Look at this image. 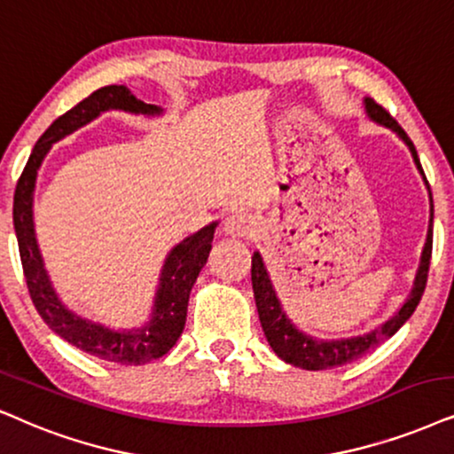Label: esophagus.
<instances>
[{
	"instance_id": "obj_1",
	"label": "esophagus",
	"mask_w": 454,
	"mask_h": 454,
	"mask_svg": "<svg viewBox=\"0 0 454 454\" xmlns=\"http://www.w3.org/2000/svg\"><path fill=\"white\" fill-rule=\"evenodd\" d=\"M223 229H225L227 235H233V238H252L258 231V223L254 216L246 213H235L227 216L225 227Z\"/></svg>"
}]
</instances>
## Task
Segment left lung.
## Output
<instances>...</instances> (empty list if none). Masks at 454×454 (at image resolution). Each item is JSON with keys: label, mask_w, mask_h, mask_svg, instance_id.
<instances>
[{"label": "left lung", "mask_w": 454, "mask_h": 454, "mask_svg": "<svg viewBox=\"0 0 454 454\" xmlns=\"http://www.w3.org/2000/svg\"><path fill=\"white\" fill-rule=\"evenodd\" d=\"M364 108H367V114L371 119L378 121L380 125H386L387 129H392V131H396L400 135V139L409 145L411 154L415 158L417 168H419L423 175L419 156H417L413 141L409 139V135L404 133V129L392 119L390 112L371 98L364 99ZM423 179H426V175H423ZM432 221H434V206H432ZM432 221H429V233H427L426 248H423L421 267L417 270L415 287L411 290L407 302L400 306L398 313L394 315L392 319H387L384 325H380L378 329H373V332L364 335H358V338H348V340H329L327 342V340H317L302 332H298V329L290 323V319H287L284 310H281V304L278 296H275L273 286H270V279L267 275V269H264L262 264V258L258 252H254V256H252V287H254L256 309H258V317H261L262 332L267 335V342L270 344V348L275 350V355L300 369H309V371L333 369V367H342V364L356 361V358L367 355L369 350L378 348V346L381 342H386L387 338H392V335L409 321V317L415 313L417 304H419L423 292H426L429 261H432V241H434Z\"/></svg>", "instance_id": "left-lung-1"}]
</instances>
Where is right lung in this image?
<instances>
[{"label":"right lung","instance_id":"obj_1","mask_svg":"<svg viewBox=\"0 0 454 454\" xmlns=\"http://www.w3.org/2000/svg\"><path fill=\"white\" fill-rule=\"evenodd\" d=\"M104 110H127L135 114H158L160 108L152 104H144L133 96L125 85H108L93 91L90 98L79 102L74 108L64 112L62 116L51 122L50 129L41 135L37 144L28 156V162L22 170L14 192V229L19 238L20 262L25 270L28 294L51 332H56L68 344L79 350L93 355L104 361L119 364H144L167 355L173 348L179 335L184 333L187 317V300H190L192 286L196 284L200 269L208 261V252L213 248V225L200 229L198 233L181 241L170 250L164 262L160 287H158L154 315L152 321L141 329L131 332H112L98 323L85 321L62 306L54 287H51L47 273L41 262L33 229V190L37 170L43 162L51 144L62 139L64 135L76 131L79 127L96 119Z\"/></svg>","mask_w":454,"mask_h":454}]
</instances>
